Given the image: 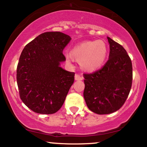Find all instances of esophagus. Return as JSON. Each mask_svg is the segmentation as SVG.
Returning <instances> with one entry per match:
<instances>
[{
  "mask_svg": "<svg viewBox=\"0 0 147 147\" xmlns=\"http://www.w3.org/2000/svg\"><path fill=\"white\" fill-rule=\"evenodd\" d=\"M83 79V77L81 75H78V74H76L75 75V80H82Z\"/></svg>",
  "mask_w": 147,
  "mask_h": 147,
  "instance_id": "1",
  "label": "esophagus"
}]
</instances>
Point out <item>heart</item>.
<instances>
[{
  "label": "heart",
  "instance_id": "b5f03b06",
  "mask_svg": "<svg viewBox=\"0 0 147 147\" xmlns=\"http://www.w3.org/2000/svg\"><path fill=\"white\" fill-rule=\"evenodd\" d=\"M107 47L100 40L86 41L77 44L71 51V54H66L69 61L73 60V56L80 61L81 67L85 70L94 71L102 66L107 55Z\"/></svg>",
  "mask_w": 147,
  "mask_h": 147
}]
</instances>
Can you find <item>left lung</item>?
I'll return each mask as SVG.
<instances>
[{"label":"left lung","instance_id":"8db88e82","mask_svg":"<svg viewBox=\"0 0 147 147\" xmlns=\"http://www.w3.org/2000/svg\"><path fill=\"white\" fill-rule=\"evenodd\" d=\"M108 38L109 59L92 74H84L83 96L88 108L98 115L113 113L122 107L131 91L133 67L126 51Z\"/></svg>","mask_w":147,"mask_h":147}]
</instances>
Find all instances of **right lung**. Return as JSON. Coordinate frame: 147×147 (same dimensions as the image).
I'll list each match as a JSON object with an SVG mask.
<instances>
[{
  "label": "right lung",
  "instance_id": "add662e5",
  "mask_svg": "<svg viewBox=\"0 0 147 147\" xmlns=\"http://www.w3.org/2000/svg\"><path fill=\"white\" fill-rule=\"evenodd\" d=\"M71 38L60 32H47L28 43L21 53L16 69L21 99L34 113H55L65 102L74 81V72L60 63L63 50Z\"/></svg>",
  "mask_w": 147,
  "mask_h": 147
}]
</instances>
